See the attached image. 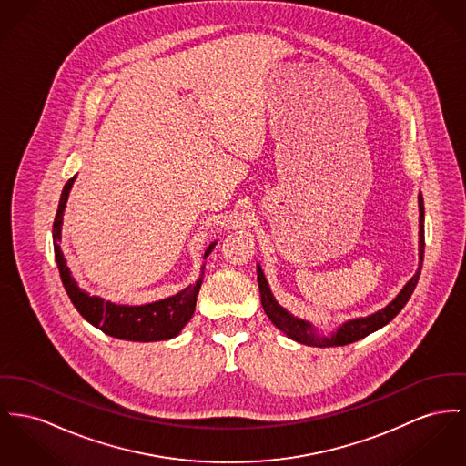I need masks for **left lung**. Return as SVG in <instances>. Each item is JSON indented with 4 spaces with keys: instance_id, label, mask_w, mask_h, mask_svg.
I'll use <instances>...</instances> for the list:
<instances>
[{
    "instance_id": "left-lung-1",
    "label": "left lung",
    "mask_w": 466,
    "mask_h": 466,
    "mask_svg": "<svg viewBox=\"0 0 466 466\" xmlns=\"http://www.w3.org/2000/svg\"><path fill=\"white\" fill-rule=\"evenodd\" d=\"M422 259H424V199H422V194H419V268H417L415 276L404 284L403 289L396 295V299L392 302H389L383 309L376 310L370 316L348 319V321L339 325L336 330H332L329 336H325L309 321L293 316L289 310H286L282 306H279V302L276 300V297H274V293L268 286V280L265 278V274H263V270L258 263L256 272H258L261 306L267 312V316L270 318V321L279 330H282L289 339L300 342V344L329 348V346H344V344H350V342L360 341L366 336L376 332L378 329L385 327L389 321L394 319V316L400 310L403 309L408 299L411 297L415 286H417V280L420 276V268H422Z\"/></svg>"
}]
</instances>
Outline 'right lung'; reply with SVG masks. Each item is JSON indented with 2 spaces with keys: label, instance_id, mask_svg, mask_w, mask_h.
Segmentation results:
<instances>
[{
  "label": "right lung",
  "instance_id": "1",
  "mask_svg": "<svg viewBox=\"0 0 466 466\" xmlns=\"http://www.w3.org/2000/svg\"><path fill=\"white\" fill-rule=\"evenodd\" d=\"M77 175L72 177L62 190L58 212L53 224V244H55V256L60 270L63 286L66 295L70 297L74 308L79 310V314L92 323L96 329H100L104 334L124 339V341L134 342H154L167 341L177 338L187 323L190 321L194 309H196V299L203 282V270L201 276L186 289L180 293L157 300L152 304L143 306H125V304H115L111 300H104L98 295H90L88 291L81 289L77 280L74 279L66 259L63 256L62 246V224L63 212L68 201V194L76 182ZM218 242H212L205 250V258L214 250Z\"/></svg>",
  "mask_w": 466,
  "mask_h": 466
}]
</instances>
